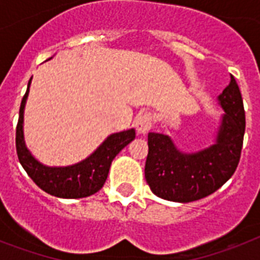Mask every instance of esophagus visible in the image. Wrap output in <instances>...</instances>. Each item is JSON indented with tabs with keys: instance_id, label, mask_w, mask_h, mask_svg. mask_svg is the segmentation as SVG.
Wrapping results in <instances>:
<instances>
[{
	"instance_id": "1",
	"label": "esophagus",
	"mask_w": 260,
	"mask_h": 260,
	"mask_svg": "<svg viewBox=\"0 0 260 260\" xmlns=\"http://www.w3.org/2000/svg\"><path fill=\"white\" fill-rule=\"evenodd\" d=\"M135 126L138 134L146 135L152 126V117L148 112H140L135 118Z\"/></svg>"
}]
</instances>
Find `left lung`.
Masks as SVG:
<instances>
[{"instance_id": "obj_1", "label": "left lung", "mask_w": 260, "mask_h": 260, "mask_svg": "<svg viewBox=\"0 0 260 260\" xmlns=\"http://www.w3.org/2000/svg\"><path fill=\"white\" fill-rule=\"evenodd\" d=\"M224 113L218 116L213 143L183 152L169 135L148 134L146 181L152 193L173 202H191L214 193L238 167L246 129L240 90L231 75L230 85L217 95Z\"/></svg>"}]
</instances>
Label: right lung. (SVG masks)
<instances>
[{"mask_svg":"<svg viewBox=\"0 0 260 260\" xmlns=\"http://www.w3.org/2000/svg\"><path fill=\"white\" fill-rule=\"evenodd\" d=\"M32 78L28 82L25 95L20 106L16 150L18 160L32 181L46 193L59 198H83L97 193L105 183L110 165L116 155L135 139V129L121 131L109 135L87 158L70 166H47L35 158L28 150L24 139V110L29 94Z\"/></svg>","mask_w":260,"mask_h":260,"instance_id":"obj_1","label":"right lung"}]
</instances>
